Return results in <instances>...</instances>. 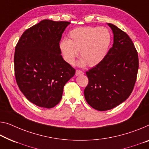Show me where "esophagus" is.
<instances>
[{"mask_svg": "<svg viewBox=\"0 0 149 149\" xmlns=\"http://www.w3.org/2000/svg\"><path fill=\"white\" fill-rule=\"evenodd\" d=\"M84 74V72H82V70H76V73H75V74L78 76V75H82Z\"/></svg>", "mask_w": 149, "mask_h": 149, "instance_id": "esophagus-1", "label": "esophagus"}]
</instances>
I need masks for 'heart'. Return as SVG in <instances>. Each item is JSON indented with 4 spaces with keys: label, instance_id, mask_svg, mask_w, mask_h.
<instances>
[{
    "label": "heart",
    "instance_id": "heart-1",
    "mask_svg": "<svg viewBox=\"0 0 149 149\" xmlns=\"http://www.w3.org/2000/svg\"><path fill=\"white\" fill-rule=\"evenodd\" d=\"M70 39L63 38L59 42V49L63 59L72 65L80 54V66L95 67L104 60L111 44V32L105 27L86 26L72 30Z\"/></svg>",
    "mask_w": 149,
    "mask_h": 149
}]
</instances>
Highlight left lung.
Listing matches in <instances>:
<instances>
[{
  "label": "left lung",
  "mask_w": 149,
  "mask_h": 149,
  "mask_svg": "<svg viewBox=\"0 0 149 149\" xmlns=\"http://www.w3.org/2000/svg\"><path fill=\"white\" fill-rule=\"evenodd\" d=\"M114 42L100 64L86 72L88 83L84 91L87 103L97 111L114 108L132 92L139 69L138 53L127 33L109 23Z\"/></svg>",
  "instance_id": "obj_1"
}]
</instances>
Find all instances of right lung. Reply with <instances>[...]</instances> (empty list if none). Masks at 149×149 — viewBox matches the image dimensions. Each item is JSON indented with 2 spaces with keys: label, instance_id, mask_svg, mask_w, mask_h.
<instances>
[{
  "label": "right lung",
  "instance_id": "1",
  "mask_svg": "<svg viewBox=\"0 0 149 149\" xmlns=\"http://www.w3.org/2000/svg\"><path fill=\"white\" fill-rule=\"evenodd\" d=\"M69 24L41 20L26 30L16 45V81L25 97L38 107H55L61 101L65 84L75 74L59 49L62 34Z\"/></svg>",
  "mask_w": 149,
  "mask_h": 149
}]
</instances>
